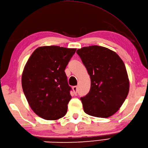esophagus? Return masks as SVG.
Returning <instances> with one entry per match:
<instances>
[{"label": "esophagus", "instance_id": "1", "mask_svg": "<svg viewBox=\"0 0 148 148\" xmlns=\"http://www.w3.org/2000/svg\"><path fill=\"white\" fill-rule=\"evenodd\" d=\"M72 90H73L74 94L75 95H76L77 92V87L76 86H72Z\"/></svg>", "mask_w": 148, "mask_h": 148}]
</instances>
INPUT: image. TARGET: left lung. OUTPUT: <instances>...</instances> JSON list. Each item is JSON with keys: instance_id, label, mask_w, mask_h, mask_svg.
I'll use <instances>...</instances> for the list:
<instances>
[{"instance_id": "8db88e82", "label": "left lung", "mask_w": 148, "mask_h": 148, "mask_svg": "<svg viewBox=\"0 0 148 148\" xmlns=\"http://www.w3.org/2000/svg\"><path fill=\"white\" fill-rule=\"evenodd\" d=\"M91 79L89 93L81 97L84 111L108 118L121 108L129 92V80L123 62L112 50L99 46L77 50Z\"/></svg>"}]
</instances>
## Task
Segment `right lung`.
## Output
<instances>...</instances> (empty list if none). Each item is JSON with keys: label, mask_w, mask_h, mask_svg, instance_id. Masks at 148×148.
Segmentation results:
<instances>
[{"label": "right lung", "mask_w": 148, "mask_h": 148, "mask_svg": "<svg viewBox=\"0 0 148 148\" xmlns=\"http://www.w3.org/2000/svg\"><path fill=\"white\" fill-rule=\"evenodd\" d=\"M76 49L57 46L37 48L30 56L22 74L25 95L33 111L47 120L66 114L71 99L65 69Z\"/></svg>", "instance_id": "obj_1"}]
</instances>
